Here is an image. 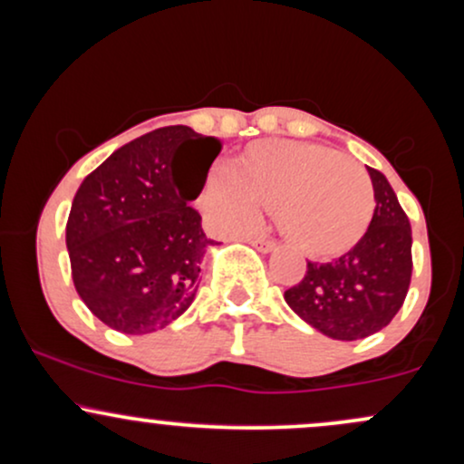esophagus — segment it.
<instances>
[{"mask_svg": "<svg viewBox=\"0 0 464 464\" xmlns=\"http://www.w3.org/2000/svg\"><path fill=\"white\" fill-rule=\"evenodd\" d=\"M248 244H253V246L262 250V253H270V250H275L276 246L275 239H268V237H248Z\"/></svg>", "mask_w": 464, "mask_h": 464, "instance_id": "1", "label": "esophagus"}]
</instances>
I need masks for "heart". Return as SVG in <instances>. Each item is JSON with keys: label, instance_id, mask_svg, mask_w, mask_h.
Returning <instances> with one entry per match:
<instances>
[{"label": "heart", "instance_id": "obj_1", "mask_svg": "<svg viewBox=\"0 0 464 464\" xmlns=\"http://www.w3.org/2000/svg\"><path fill=\"white\" fill-rule=\"evenodd\" d=\"M202 202L220 233H242L276 211L284 237L307 257L347 253L369 231L375 194L353 159L310 141H257L207 177Z\"/></svg>", "mask_w": 464, "mask_h": 464}]
</instances>
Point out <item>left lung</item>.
Instances as JSON below:
<instances>
[{"instance_id":"8db88e82","label":"left lung","mask_w":464,"mask_h":464,"mask_svg":"<svg viewBox=\"0 0 464 464\" xmlns=\"http://www.w3.org/2000/svg\"><path fill=\"white\" fill-rule=\"evenodd\" d=\"M369 169L375 214L366 236L343 257L307 262L305 276L284 299L295 314L334 340L377 334L406 301L412 276V228L380 169Z\"/></svg>"}]
</instances>
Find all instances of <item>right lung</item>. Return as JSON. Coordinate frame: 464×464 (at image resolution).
Instances as JSON below:
<instances>
[{"label": "right lung", "mask_w": 464, "mask_h": 464, "mask_svg": "<svg viewBox=\"0 0 464 464\" xmlns=\"http://www.w3.org/2000/svg\"><path fill=\"white\" fill-rule=\"evenodd\" d=\"M189 142L201 143L203 157L180 179L176 161ZM220 148L189 126H165L121 146L78 188L67 220L72 279L84 305L115 332H157L194 301L214 239L189 202Z\"/></svg>", "instance_id": "add662e5"}]
</instances>
